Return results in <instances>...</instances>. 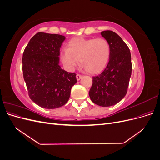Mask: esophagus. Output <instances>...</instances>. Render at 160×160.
Listing matches in <instances>:
<instances>
[{
    "instance_id": "obj_1",
    "label": "esophagus",
    "mask_w": 160,
    "mask_h": 160,
    "mask_svg": "<svg viewBox=\"0 0 160 160\" xmlns=\"http://www.w3.org/2000/svg\"><path fill=\"white\" fill-rule=\"evenodd\" d=\"M81 77H82V75H79V74H77L76 78H77V81H79V80L81 79Z\"/></svg>"
}]
</instances>
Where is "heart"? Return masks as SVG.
<instances>
[{
    "mask_svg": "<svg viewBox=\"0 0 160 160\" xmlns=\"http://www.w3.org/2000/svg\"><path fill=\"white\" fill-rule=\"evenodd\" d=\"M68 49L60 50L61 62L66 69L73 71L78 62L91 74H96L105 69L108 65L111 49L108 41L103 38L77 37L67 44Z\"/></svg>",
    "mask_w": 160,
    "mask_h": 160,
    "instance_id": "heart-1",
    "label": "heart"
}]
</instances>
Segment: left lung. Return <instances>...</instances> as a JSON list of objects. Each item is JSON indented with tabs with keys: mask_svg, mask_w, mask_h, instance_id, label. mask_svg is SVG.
Segmentation results:
<instances>
[{
	"mask_svg": "<svg viewBox=\"0 0 160 160\" xmlns=\"http://www.w3.org/2000/svg\"><path fill=\"white\" fill-rule=\"evenodd\" d=\"M101 35L109 44V61L101 73L93 77L89 95L94 103L109 107L119 103L127 93L132 75V58L128 45L118 34L105 31Z\"/></svg>",
	"mask_w": 160,
	"mask_h": 160,
	"instance_id": "obj_1",
	"label": "left lung"
}]
</instances>
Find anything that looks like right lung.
I'll return each mask as SVG.
<instances>
[{"instance_id":"obj_1","label":"right lung","mask_w":160,"mask_h":160,"mask_svg":"<svg viewBox=\"0 0 160 160\" xmlns=\"http://www.w3.org/2000/svg\"><path fill=\"white\" fill-rule=\"evenodd\" d=\"M65 36L38 32L22 55L23 77L31 99L45 109H55L68 101L76 74L61 69L59 52Z\"/></svg>"}]
</instances>
